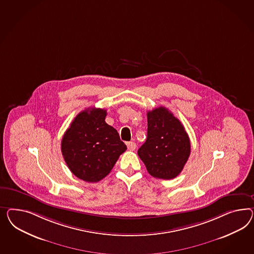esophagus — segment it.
Instances as JSON below:
<instances>
[{"instance_id":"34e87169","label":"esophagus","mask_w":254,"mask_h":254,"mask_svg":"<svg viewBox=\"0 0 254 254\" xmlns=\"http://www.w3.org/2000/svg\"><path fill=\"white\" fill-rule=\"evenodd\" d=\"M127 149H128V151H135V150H136V148H137V145H136L135 142H133V141L127 142Z\"/></svg>"}]
</instances>
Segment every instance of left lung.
<instances>
[{"label":"left lung","mask_w":254,"mask_h":254,"mask_svg":"<svg viewBox=\"0 0 254 254\" xmlns=\"http://www.w3.org/2000/svg\"><path fill=\"white\" fill-rule=\"evenodd\" d=\"M147 139L137 154L153 178L173 179L183 170L190 154L185 127L165 107L148 112Z\"/></svg>","instance_id":"left-lung-1"}]
</instances>
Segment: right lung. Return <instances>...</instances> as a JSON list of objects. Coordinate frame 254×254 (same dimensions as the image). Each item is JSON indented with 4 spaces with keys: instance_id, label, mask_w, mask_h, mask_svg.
Returning <instances> with one entry per match:
<instances>
[{
    "instance_id": "right-lung-1",
    "label": "right lung",
    "mask_w": 254,
    "mask_h": 254,
    "mask_svg": "<svg viewBox=\"0 0 254 254\" xmlns=\"http://www.w3.org/2000/svg\"><path fill=\"white\" fill-rule=\"evenodd\" d=\"M106 110L80 112L63 137L61 150L70 171L86 182L104 179L127 150L117 129L105 122Z\"/></svg>"
}]
</instances>
